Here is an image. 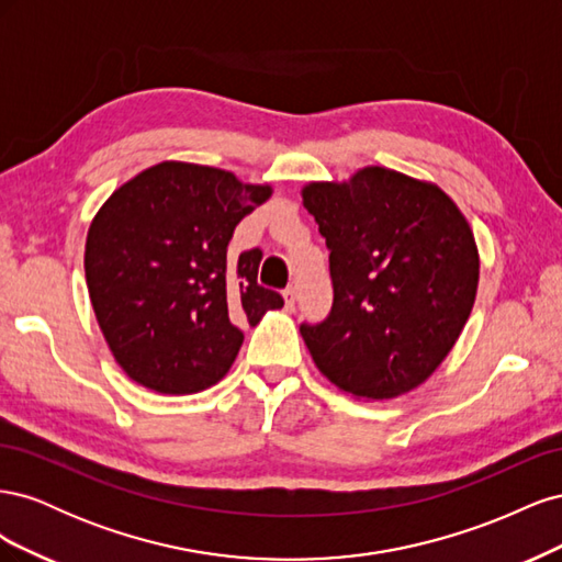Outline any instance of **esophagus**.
<instances>
[{"label": "esophagus", "instance_id": "obj_1", "mask_svg": "<svg viewBox=\"0 0 562 562\" xmlns=\"http://www.w3.org/2000/svg\"><path fill=\"white\" fill-rule=\"evenodd\" d=\"M295 288L293 285H288L285 291H283V300H285V310H293L295 307Z\"/></svg>", "mask_w": 562, "mask_h": 562}]
</instances>
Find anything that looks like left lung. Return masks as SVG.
I'll return each mask as SVG.
<instances>
[{"label": "left lung", "mask_w": 562, "mask_h": 562, "mask_svg": "<svg viewBox=\"0 0 562 562\" xmlns=\"http://www.w3.org/2000/svg\"><path fill=\"white\" fill-rule=\"evenodd\" d=\"M302 201L330 250V314L300 326L316 368L359 398L407 394L471 314L481 262L467 217L440 187L382 166L310 182Z\"/></svg>", "instance_id": "1"}]
</instances>
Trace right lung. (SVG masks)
Wrapping results in <instances>:
<instances>
[{
  "label": "right lung",
  "instance_id": "1",
  "mask_svg": "<svg viewBox=\"0 0 562 562\" xmlns=\"http://www.w3.org/2000/svg\"><path fill=\"white\" fill-rule=\"evenodd\" d=\"M269 196V184L164 161L103 203L83 269L98 326L133 382L159 394L209 389L244 345L239 326L283 307L258 283L260 248L227 255L236 225Z\"/></svg>",
  "mask_w": 562,
  "mask_h": 562
}]
</instances>
